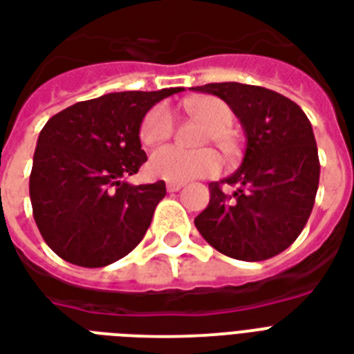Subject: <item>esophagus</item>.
<instances>
[{
    "label": "esophagus",
    "instance_id": "34e87169",
    "mask_svg": "<svg viewBox=\"0 0 354 354\" xmlns=\"http://www.w3.org/2000/svg\"><path fill=\"white\" fill-rule=\"evenodd\" d=\"M183 183H166V190L168 192H179L183 188Z\"/></svg>",
    "mask_w": 354,
    "mask_h": 354
}]
</instances>
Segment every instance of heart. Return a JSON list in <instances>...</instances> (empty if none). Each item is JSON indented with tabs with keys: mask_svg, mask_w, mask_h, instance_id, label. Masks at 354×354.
I'll use <instances>...</instances> for the list:
<instances>
[{
	"mask_svg": "<svg viewBox=\"0 0 354 354\" xmlns=\"http://www.w3.org/2000/svg\"><path fill=\"white\" fill-rule=\"evenodd\" d=\"M188 114L199 120L207 129H203L199 144L212 142L220 147L225 157H234L238 153V138L231 131L232 111L225 101L216 95H199L183 103ZM175 122L168 106L157 105L147 112L140 123V140L147 147H155L171 138ZM221 168L218 153L212 149L186 151L177 146H168L153 153L149 158V174L157 179L169 183H186L214 175Z\"/></svg>",
	"mask_w": 354,
	"mask_h": 354,
	"instance_id": "heart-1",
	"label": "heart"
}]
</instances>
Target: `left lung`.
Instances as JSON below:
<instances>
[{
	"label": "left lung",
	"instance_id": "1",
	"mask_svg": "<svg viewBox=\"0 0 354 354\" xmlns=\"http://www.w3.org/2000/svg\"><path fill=\"white\" fill-rule=\"evenodd\" d=\"M194 90L225 101L248 136L242 166L208 185L197 231L231 259H271L295 242L316 201L319 157L310 122L297 103L262 86L210 83ZM223 184L235 192L225 194Z\"/></svg>",
	"mask_w": 354,
	"mask_h": 354
}]
</instances>
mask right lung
<instances>
[{"label": "right lung", "instance_id": "obj_1", "mask_svg": "<svg viewBox=\"0 0 354 354\" xmlns=\"http://www.w3.org/2000/svg\"><path fill=\"white\" fill-rule=\"evenodd\" d=\"M183 88L116 92L79 101L40 131L29 177L32 216L49 248L70 264L103 268L133 251L166 196L164 180H123L146 162L140 123Z\"/></svg>", "mask_w": 354, "mask_h": 354}]
</instances>
